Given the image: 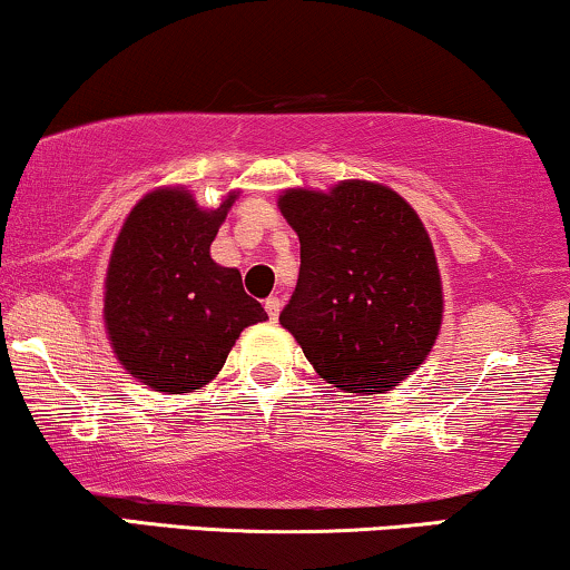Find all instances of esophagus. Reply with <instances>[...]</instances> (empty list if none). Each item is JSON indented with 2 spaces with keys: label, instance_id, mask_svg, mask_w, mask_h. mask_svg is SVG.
I'll use <instances>...</instances> for the list:
<instances>
[{
  "label": "esophagus",
  "instance_id": "obj_1",
  "mask_svg": "<svg viewBox=\"0 0 570 570\" xmlns=\"http://www.w3.org/2000/svg\"><path fill=\"white\" fill-rule=\"evenodd\" d=\"M264 308H267V314H269L272 322H277V316H279V308H283V301H279L277 295H269V298L264 301Z\"/></svg>",
  "mask_w": 570,
  "mask_h": 570
}]
</instances>
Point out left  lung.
Instances as JSON below:
<instances>
[{
    "mask_svg": "<svg viewBox=\"0 0 570 570\" xmlns=\"http://www.w3.org/2000/svg\"><path fill=\"white\" fill-rule=\"evenodd\" d=\"M279 209L301 238L279 324L342 392H389L425 361L441 326V277L415 209L368 181L291 189Z\"/></svg>",
    "mask_w": 570,
    "mask_h": 570,
    "instance_id": "left-lung-1",
    "label": "left lung"
}]
</instances>
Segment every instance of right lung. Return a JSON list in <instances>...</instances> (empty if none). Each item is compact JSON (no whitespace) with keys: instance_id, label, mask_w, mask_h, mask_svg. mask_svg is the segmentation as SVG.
Wrapping results in <instances>:
<instances>
[{"instance_id":"obj_1","label":"right lung","mask_w":570,"mask_h":570,"mask_svg":"<svg viewBox=\"0 0 570 570\" xmlns=\"http://www.w3.org/2000/svg\"><path fill=\"white\" fill-rule=\"evenodd\" d=\"M236 199L199 209L181 189L147 194L116 238L106 275V326L114 353L155 392L205 386L248 324L267 311L220 267L209 244Z\"/></svg>"}]
</instances>
